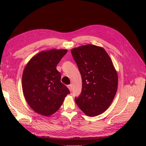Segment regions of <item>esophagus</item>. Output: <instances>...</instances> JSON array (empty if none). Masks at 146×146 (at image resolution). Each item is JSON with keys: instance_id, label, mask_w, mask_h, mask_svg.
<instances>
[{"instance_id": "34e87169", "label": "esophagus", "mask_w": 146, "mask_h": 146, "mask_svg": "<svg viewBox=\"0 0 146 146\" xmlns=\"http://www.w3.org/2000/svg\"><path fill=\"white\" fill-rule=\"evenodd\" d=\"M68 88H69V91H72V85H68Z\"/></svg>"}]
</instances>
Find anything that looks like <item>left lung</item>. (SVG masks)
Masks as SVG:
<instances>
[{
	"instance_id": "obj_1",
	"label": "left lung",
	"mask_w": 146,
	"mask_h": 146,
	"mask_svg": "<svg viewBox=\"0 0 146 146\" xmlns=\"http://www.w3.org/2000/svg\"><path fill=\"white\" fill-rule=\"evenodd\" d=\"M71 54L82 76L81 94L75 98L89 116L102 113L112 102L117 89V75L104 48L88 44L74 48Z\"/></svg>"
}]
</instances>
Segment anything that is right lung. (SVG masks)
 <instances>
[{"instance_id": "right-lung-1", "label": "right lung", "mask_w": 146, "mask_h": 146, "mask_svg": "<svg viewBox=\"0 0 146 146\" xmlns=\"http://www.w3.org/2000/svg\"><path fill=\"white\" fill-rule=\"evenodd\" d=\"M67 50L42 51L30 60L24 70L23 90L26 101L37 113L50 116L62 105L70 93L60 81L61 74L56 66Z\"/></svg>"}]
</instances>
